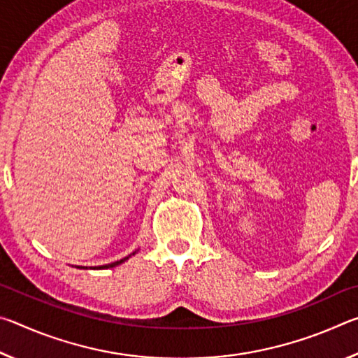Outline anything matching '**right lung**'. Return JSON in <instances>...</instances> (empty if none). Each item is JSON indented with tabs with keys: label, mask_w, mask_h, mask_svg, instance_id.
<instances>
[{
	"label": "right lung",
	"mask_w": 358,
	"mask_h": 358,
	"mask_svg": "<svg viewBox=\"0 0 358 358\" xmlns=\"http://www.w3.org/2000/svg\"><path fill=\"white\" fill-rule=\"evenodd\" d=\"M132 254H136V252H132ZM131 256H128V257H124V259H120V260H117V262H112V264H107V265H101L99 268H112V266H117V265H120V264H123L124 260H128ZM78 268H85V266H78Z\"/></svg>",
	"instance_id": "obj_1"
}]
</instances>
